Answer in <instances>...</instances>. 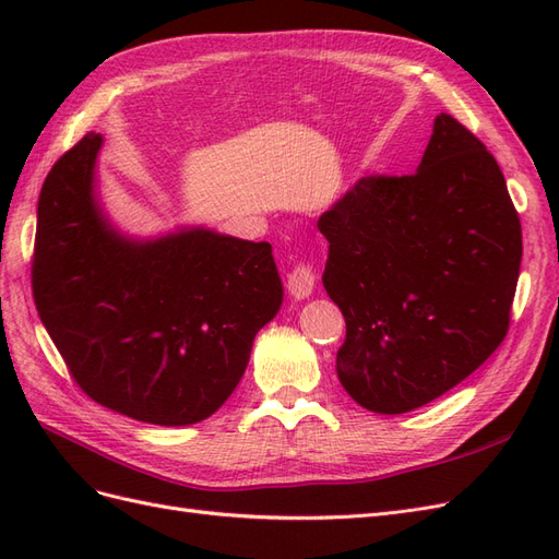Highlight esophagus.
<instances>
[{"mask_svg": "<svg viewBox=\"0 0 559 559\" xmlns=\"http://www.w3.org/2000/svg\"><path fill=\"white\" fill-rule=\"evenodd\" d=\"M314 270L310 263H296L292 267V273L286 275V289L294 298H308L314 292Z\"/></svg>", "mask_w": 559, "mask_h": 559, "instance_id": "obj_1", "label": "esophagus"}]
</instances>
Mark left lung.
I'll return each instance as SVG.
<instances>
[{"instance_id":"obj_1","label":"left lung","mask_w":559,"mask_h":559,"mask_svg":"<svg viewBox=\"0 0 559 559\" xmlns=\"http://www.w3.org/2000/svg\"><path fill=\"white\" fill-rule=\"evenodd\" d=\"M317 228L321 280L347 324L337 378L364 408H419L509 333L520 216L495 156L450 114L436 116L417 173L359 179Z\"/></svg>"}]
</instances>
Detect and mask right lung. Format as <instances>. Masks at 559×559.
I'll return each instance as SVG.
<instances>
[{
	"mask_svg": "<svg viewBox=\"0 0 559 559\" xmlns=\"http://www.w3.org/2000/svg\"><path fill=\"white\" fill-rule=\"evenodd\" d=\"M99 146L88 132L41 186L37 312L95 403L148 425H195L235 392L282 306L273 247L207 228L126 238L95 198Z\"/></svg>",
	"mask_w": 559,
	"mask_h": 559,
	"instance_id": "add662e5",
	"label": "right lung"
}]
</instances>
